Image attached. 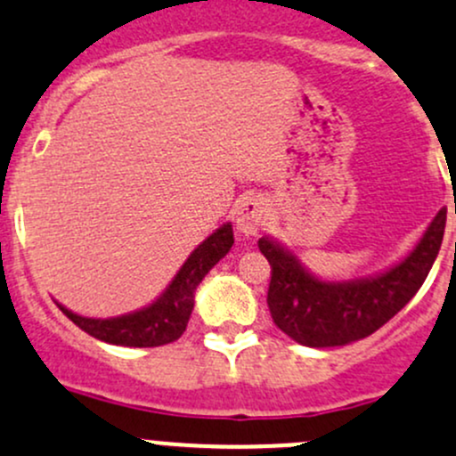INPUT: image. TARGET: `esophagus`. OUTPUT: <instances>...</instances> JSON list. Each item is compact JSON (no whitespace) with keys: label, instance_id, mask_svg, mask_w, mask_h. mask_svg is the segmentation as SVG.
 I'll list each match as a JSON object with an SVG mask.
<instances>
[{"label":"esophagus","instance_id":"esophagus-1","mask_svg":"<svg viewBox=\"0 0 456 456\" xmlns=\"http://www.w3.org/2000/svg\"><path fill=\"white\" fill-rule=\"evenodd\" d=\"M234 222L243 234H256L265 224V204L261 197H246L234 208Z\"/></svg>","mask_w":456,"mask_h":456}]
</instances>
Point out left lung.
<instances>
[{
	"mask_svg": "<svg viewBox=\"0 0 456 456\" xmlns=\"http://www.w3.org/2000/svg\"><path fill=\"white\" fill-rule=\"evenodd\" d=\"M444 230L445 208H441L424 239L400 265L375 279L349 283L314 279L279 243L259 239L261 255L272 267L267 288L272 321L305 346H342L370 336L421 288L439 255Z\"/></svg>",
	"mask_w": 456,
	"mask_h": 456,
	"instance_id": "obj_1",
	"label": "left lung"
}]
</instances>
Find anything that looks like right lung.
Segmentation results:
<instances>
[{
    "mask_svg": "<svg viewBox=\"0 0 456 456\" xmlns=\"http://www.w3.org/2000/svg\"><path fill=\"white\" fill-rule=\"evenodd\" d=\"M232 226L226 224L210 234L201 246L195 248L193 255L186 259L182 270L168 285L167 292L159 297L156 303L149 307L140 309V312L129 314V316L110 318V321H101V318H83L78 314H72L59 305L61 312L69 318L77 327L89 336L98 338L110 345H123V346H162L168 342L177 340L182 333L186 331L189 325L191 312H193L195 303V289L201 283L210 267L215 265L222 256L228 255L232 248Z\"/></svg>",
    "mask_w": 456,
    "mask_h": 456,
    "instance_id": "add662e5",
    "label": "right lung"
}]
</instances>
